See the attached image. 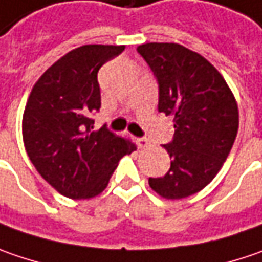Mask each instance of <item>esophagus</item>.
<instances>
[{"label":"esophagus","mask_w":262,"mask_h":262,"mask_svg":"<svg viewBox=\"0 0 262 262\" xmlns=\"http://www.w3.org/2000/svg\"><path fill=\"white\" fill-rule=\"evenodd\" d=\"M136 143H138V146H139V148H143V149L149 146V141H148V139H145V138H138V139H136Z\"/></svg>","instance_id":"obj_1"}]
</instances>
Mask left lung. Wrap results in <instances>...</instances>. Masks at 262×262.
<instances>
[{
  "label": "left lung",
  "mask_w": 262,
  "mask_h": 262,
  "mask_svg": "<svg viewBox=\"0 0 262 262\" xmlns=\"http://www.w3.org/2000/svg\"><path fill=\"white\" fill-rule=\"evenodd\" d=\"M160 85L158 111L174 121L173 142L164 145L170 171L149 179L164 199L188 198L220 171L233 146L239 110L222 73L201 54L179 43L149 42L138 47Z\"/></svg>",
  "instance_id": "1"
}]
</instances>
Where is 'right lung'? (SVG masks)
Here are the masks:
<instances>
[{
	"mask_svg": "<svg viewBox=\"0 0 262 262\" xmlns=\"http://www.w3.org/2000/svg\"><path fill=\"white\" fill-rule=\"evenodd\" d=\"M124 45H82L48 67L28 98L21 132L29 158L61 195L91 199L107 188L120 158L136 151L129 138L94 130L101 107L98 70Z\"/></svg>",
	"mask_w": 262,
	"mask_h": 262,
	"instance_id": "add662e5",
	"label": "right lung"
}]
</instances>
